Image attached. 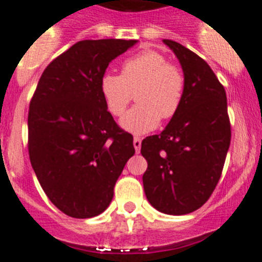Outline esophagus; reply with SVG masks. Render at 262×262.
<instances>
[{
  "label": "esophagus",
  "mask_w": 262,
  "mask_h": 262,
  "mask_svg": "<svg viewBox=\"0 0 262 262\" xmlns=\"http://www.w3.org/2000/svg\"><path fill=\"white\" fill-rule=\"evenodd\" d=\"M133 146H134V149H136V153H140V150H141V138L140 137L133 138Z\"/></svg>",
  "instance_id": "1"
}]
</instances>
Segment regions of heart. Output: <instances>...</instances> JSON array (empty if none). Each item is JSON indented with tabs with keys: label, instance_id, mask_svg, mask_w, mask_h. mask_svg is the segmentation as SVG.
<instances>
[{
	"label": "heart",
	"instance_id": "heart-1",
	"mask_svg": "<svg viewBox=\"0 0 262 262\" xmlns=\"http://www.w3.org/2000/svg\"><path fill=\"white\" fill-rule=\"evenodd\" d=\"M100 93L108 112L115 117L128 108L132 93L136 103L121 118V126L133 134H144L158 126L161 117L170 120L178 113L185 97V76L163 54L144 50L125 59L120 75L104 74Z\"/></svg>",
	"mask_w": 262,
	"mask_h": 262
}]
</instances>
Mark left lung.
I'll return each instance as SVG.
<instances>
[{
  "mask_svg": "<svg viewBox=\"0 0 262 262\" xmlns=\"http://www.w3.org/2000/svg\"><path fill=\"white\" fill-rule=\"evenodd\" d=\"M163 42L185 74L186 90L178 113L161 134L145 138L142 177L150 204L167 215L194 212L215 190L231 144L226 90L204 59L181 43Z\"/></svg>",
  "mask_w": 262,
  "mask_h": 262,
  "instance_id": "8db88e82",
  "label": "left lung"
}]
</instances>
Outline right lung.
<instances>
[{"instance_id": "add662e5", "label": "right lung", "mask_w": 262, "mask_h": 262, "mask_svg": "<svg viewBox=\"0 0 262 262\" xmlns=\"http://www.w3.org/2000/svg\"><path fill=\"white\" fill-rule=\"evenodd\" d=\"M137 40H80L46 67L27 116L29 157L45 194L66 215L106 210L133 136L116 124L100 93L108 64Z\"/></svg>"}]
</instances>
